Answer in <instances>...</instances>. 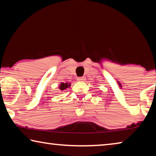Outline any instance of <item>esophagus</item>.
<instances>
[{"label":"esophagus","mask_w":156,"mask_h":156,"mask_svg":"<svg viewBox=\"0 0 156 156\" xmlns=\"http://www.w3.org/2000/svg\"><path fill=\"white\" fill-rule=\"evenodd\" d=\"M84 80H85V78H84V77H80V78H77V80L78 82H84Z\"/></svg>","instance_id":"obj_1"}]
</instances>
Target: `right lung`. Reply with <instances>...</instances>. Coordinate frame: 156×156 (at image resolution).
I'll return each instance as SVG.
<instances>
[{
  "label": "right lung",
  "mask_w": 156,
  "mask_h": 156,
  "mask_svg": "<svg viewBox=\"0 0 156 156\" xmlns=\"http://www.w3.org/2000/svg\"><path fill=\"white\" fill-rule=\"evenodd\" d=\"M71 86V83H62L61 84H60L59 85V89H60V90L61 91H64V90H65L67 88H69V87Z\"/></svg>",
  "instance_id": "1"
}]
</instances>
